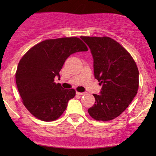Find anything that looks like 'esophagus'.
I'll list each match as a JSON object with an SVG mask.
<instances>
[{
  "instance_id": "esophagus-1",
  "label": "esophagus",
  "mask_w": 156,
  "mask_h": 156,
  "mask_svg": "<svg viewBox=\"0 0 156 156\" xmlns=\"http://www.w3.org/2000/svg\"><path fill=\"white\" fill-rule=\"evenodd\" d=\"M76 94L77 95H80V96H81V95H84L85 93H82V92H78V91H77L76 92Z\"/></svg>"
}]
</instances>
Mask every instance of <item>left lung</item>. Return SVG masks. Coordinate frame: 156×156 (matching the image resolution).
<instances>
[{"instance_id": "8db88e82", "label": "left lung", "mask_w": 156, "mask_h": 156, "mask_svg": "<svg viewBox=\"0 0 156 156\" xmlns=\"http://www.w3.org/2000/svg\"><path fill=\"white\" fill-rule=\"evenodd\" d=\"M94 58L95 79L102 83L88 113L98 121L119 116L131 103L139 87V72L130 54L108 37H81Z\"/></svg>"}]
</instances>
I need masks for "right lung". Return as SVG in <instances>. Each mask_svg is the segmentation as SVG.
<instances>
[{
	"label": "right lung",
	"instance_id": "right-lung-1",
	"mask_svg": "<svg viewBox=\"0 0 156 156\" xmlns=\"http://www.w3.org/2000/svg\"><path fill=\"white\" fill-rule=\"evenodd\" d=\"M87 47L76 37L49 39L32 47L23 56L16 73L18 90L32 115L46 122L56 120L76 95L74 89H63L55 83L66 58Z\"/></svg>",
	"mask_w": 156,
	"mask_h": 156
}]
</instances>
